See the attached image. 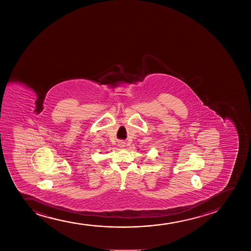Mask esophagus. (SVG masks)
Segmentation results:
<instances>
[{"label":"esophagus","instance_id":"esophagus-1","mask_svg":"<svg viewBox=\"0 0 251 251\" xmlns=\"http://www.w3.org/2000/svg\"><path fill=\"white\" fill-rule=\"evenodd\" d=\"M125 146H126V143H125V142H122V141H121V142L119 143V147H124Z\"/></svg>","mask_w":251,"mask_h":251}]
</instances>
